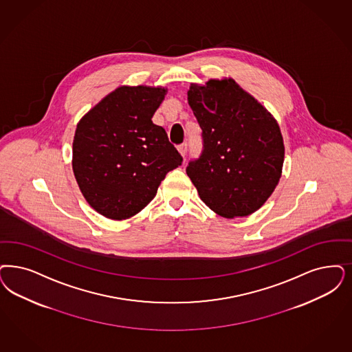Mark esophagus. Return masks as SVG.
<instances>
[{
  "instance_id": "obj_1",
  "label": "esophagus",
  "mask_w": 352,
  "mask_h": 352,
  "mask_svg": "<svg viewBox=\"0 0 352 352\" xmlns=\"http://www.w3.org/2000/svg\"><path fill=\"white\" fill-rule=\"evenodd\" d=\"M178 151H179V153L184 157V156L187 155V151H188V144H187V143H183L181 146H178Z\"/></svg>"
}]
</instances>
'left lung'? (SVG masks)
I'll list each match as a JSON object with an SVG mask.
<instances>
[{"label": "left lung", "mask_w": 352, "mask_h": 352, "mask_svg": "<svg viewBox=\"0 0 352 352\" xmlns=\"http://www.w3.org/2000/svg\"><path fill=\"white\" fill-rule=\"evenodd\" d=\"M187 100L203 130V152L186 169L200 199L226 219L252 214L282 174L278 123L231 78L192 83Z\"/></svg>", "instance_id": "obj_1"}]
</instances>
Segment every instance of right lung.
<instances>
[{
    "label": "right lung",
    "instance_id": "obj_1",
    "mask_svg": "<svg viewBox=\"0 0 352 352\" xmlns=\"http://www.w3.org/2000/svg\"><path fill=\"white\" fill-rule=\"evenodd\" d=\"M168 89L122 85L76 124L73 170L87 203L116 221L130 219L157 194L183 158L152 122Z\"/></svg>",
    "mask_w": 352,
    "mask_h": 352
}]
</instances>
